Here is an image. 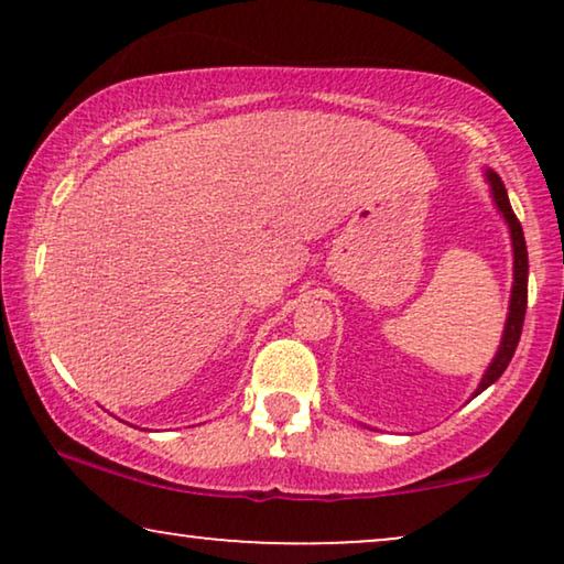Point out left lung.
I'll return each instance as SVG.
<instances>
[{"instance_id": "8db88e82", "label": "left lung", "mask_w": 564, "mask_h": 564, "mask_svg": "<svg viewBox=\"0 0 564 564\" xmlns=\"http://www.w3.org/2000/svg\"><path fill=\"white\" fill-rule=\"evenodd\" d=\"M488 182H490V195L492 203H496L498 213L503 215L508 223V230H511V246H513V288H511V303H508V318L503 328V338H500L498 354L492 357L490 367L485 369L480 384H477L475 395H480L485 388H490L492 382L498 380L500 375L506 372L508 361L513 359L516 346H519L521 328H523V315H527V297H529V253H527V241H523V228L519 218H516L511 203H508V192L500 182V176L488 169Z\"/></svg>"}]
</instances>
